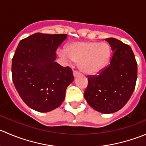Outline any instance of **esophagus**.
Masks as SVG:
<instances>
[{
	"instance_id": "obj_1",
	"label": "esophagus",
	"mask_w": 146,
	"mask_h": 146,
	"mask_svg": "<svg viewBox=\"0 0 146 146\" xmlns=\"http://www.w3.org/2000/svg\"><path fill=\"white\" fill-rule=\"evenodd\" d=\"M79 75V73L78 71H76V70H74L73 71V76H74V77H76V76H78Z\"/></svg>"
}]
</instances>
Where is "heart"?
Listing matches in <instances>:
<instances>
[{
    "label": "heart",
    "instance_id": "heart-1",
    "mask_svg": "<svg viewBox=\"0 0 146 146\" xmlns=\"http://www.w3.org/2000/svg\"><path fill=\"white\" fill-rule=\"evenodd\" d=\"M59 54L66 60L78 61V68L82 73L95 75L108 63L111 48L107 43L77 41L68 44L66 50H60Z\"/></svg>",
    "mask_w": 146,
    "mask_h": 146
}]
</instances>
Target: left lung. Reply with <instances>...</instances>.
<instances>
[{"label":"left lung","mask_w":146,"mask_h":146,"mask_svg":"<svg viewBox=\"0 0 146 146\" xmlns=\"http://www.w3.org/2000/svg\"><path fill=\"white\" fill-rule=\"evenodd\" d=\"M105 40L113 51L111 63L99 75L88 76L84 97L96 111L113 113L122 108L132 96L138 68L134 53L128 45L113 38Z\"/></svg>","instance_id":"obj_1"}]
</instances>
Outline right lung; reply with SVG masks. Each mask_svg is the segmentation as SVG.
I'll list each match as a JSON object with an SVG mask.
<instances>
[{"label": "right lung", "mask_w": 146, "mask_h": 146, "mask_svg": "<svg viewBox=\"0 0 146 146\" xmlns=\"http://www.w3.org/2000/svg\"><path fill=\"white\" fill-rule=\"evenodd\" d=\"M66 34L36 33L20 41L12 60L14 86L24 103L35 111L59 107L73 82V71L56 63V50Z\"/></svg>", "instance_id": "obj_1"}]
</instances>
